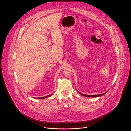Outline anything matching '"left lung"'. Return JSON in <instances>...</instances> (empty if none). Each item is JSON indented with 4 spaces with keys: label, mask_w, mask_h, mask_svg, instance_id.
I'll return each mask as SVG.
<instances>
[{
    "label": "left lung",
    "mask_w": 131,
    "mask_h": 131,
    "mask_svg": "<svg viewBox=\"0 0 131 131\" xmlns=\"http://www.w3.org/2000/svg\"><path fill=\"white\" fill-rule=\"evenodd\" d=\"M107 92H106V93H105L102 94H99V95H85V94H83L81 93H80V92H79L81 94V95H83V96H85V97H96L101 96H102V95H103L105 94Z\"/></svg>",
    "instance_id": "8db88e82"
}]
</instances>
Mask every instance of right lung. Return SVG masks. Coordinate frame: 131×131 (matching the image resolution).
<instances>
[{"label":"right lung","instance_id":"add662e5","mask_svg":"<svg viewBox=\"0 0 131 131\" xmlns=\"http://www.w3.org/2000/svg\"><path fill=\"white\" fill-rule=\"evenodd\" d=\"M50 95H51H51H49V96H45V97H40V98H38V99H45V98H47V97H49V96H50Z\"/></svg>","mask_w":131,"mask_h":131}]
</instances>
